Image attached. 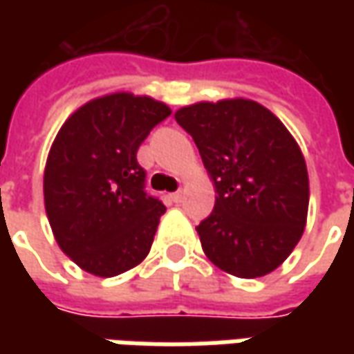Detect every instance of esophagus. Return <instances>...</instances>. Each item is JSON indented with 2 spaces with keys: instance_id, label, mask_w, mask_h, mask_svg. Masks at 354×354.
Here are the masks:
<instances>
[{
  "instance_id": "1",
  "label": "esophagus",
  "mask_w": 354,
  "mask_h": 354,
  "mask_svg": "<svg viewBox=\"0 0 354 354\" xmlns=\"http://www.w3.org/2000/svg\"><path fill=\"white\" fill-rule=\"evenodd\" d=\"M169 198L173 201V203H181V201H183V193H181V191H177V193H171Z\"/></svg>"
}]
</instances>
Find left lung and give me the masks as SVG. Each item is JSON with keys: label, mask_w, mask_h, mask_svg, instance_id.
I'll list each match as a JSON object with an SVG mask.
<instances>
[{"label": "left lung", "mask_w": 354, "mask_h": 354, "mask_svg": "<svg viewBox=\"0 0 354 354\" xmlns=\"http://www.w3.org/2000/svg\"><path fill=\"white\" fill-rule=\"evenodd\" d=\"M175 120L216 187L214 209L197 226L207 258L236 278L274 272L304 234L309 205L306 159L292 133L242 98L193 104Z\"/></svg>", "instance_id": "8db88e82"}]
</instances>
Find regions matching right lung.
<instances>
[{"label": "right lung", "mask_w": 354, "mask_h": 354, "mask_svg": "<svg viewBox=\"0 0 354 354\" xmlns=\"http://www.w3.org/2000/svg\"><path fill=\"white\" fill-rule=\"evenodd\" d=\"M169 116L153 98L110 94L78 108L55 138L43 179L48 223L94 276H118L151 248L165 205L145 189L138 147Z\"/></svg>", "instance_id": "1"}]
</instances>
